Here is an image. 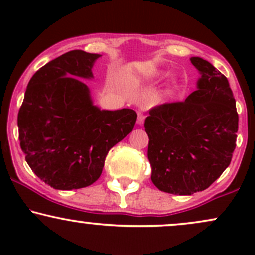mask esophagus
Listing matches in <instances>:
<instances>
[{
	"mask_svg": "<svg viewBox=\"0 0 255 255\" xmlns=\"http://www.w3.org/2000/svg\"><path fill=\"white\" fill-rule=\"evenodd\" d=\"M144 121H145V115L141 113V111H139V113H137V121H136L137 125L141 126L144 124Z\"/></svg>",
	"mask_w": 255,
	"mask_h": 255,
	"instance_id": "esophagus-1",
	"label": "esophagus"
}]
</instances>
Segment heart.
<instances>
[{"label":"heart","instance_id":"obj_1","mask_svg":"<svg viewBox=\"0 0 255 255\" xmlns=\"http://www.w3.org/2000/svg\"><path fill=\"white\" fill-rule=\"evenodd\" d=\"M160 74H162V72L158 68H150L145 72V75L148 79H157L160 77ZM177 86L178 85L176 79H170V80L168 81V84H166V92H168L169 95H171V93H174L175 91H176Z\"/></svg>","mask_w":255,"mask_h":255}]
</instances>
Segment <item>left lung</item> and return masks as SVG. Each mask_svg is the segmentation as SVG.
<instances>
[{
    "label": "left lung",
    "mask_w": 255,
    "mask_h": 255,
    "mask_svg": "<svg viewBox=\"0 0 255 255\" xmlns=\"http://www.w3.org/2000/svg\"><path fill=\"white\" fill-rule=\"evenodd\" d=\"M197 91L184 102L150 110L145 120L151 180L159 191L192 195L223 174L236 147L239 115L228 79L209 61L191 57Z\"/></svg>",
    "instance_id": "1"
}]
</instances>
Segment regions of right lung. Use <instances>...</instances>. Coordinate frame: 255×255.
<instances>
[{"label":"right lung","mask_w":255,"mask_h":255,"mask_svg":"<svg viewBox=\"0 0 255 255\" xmlns=\"http://www.w3.org/2000/svg\"><path fill=\"white\" fill-rule=\"evenodd\" d=\"M99 54L73 50L34 73L17 115L27 164L55 189L71 191L98 180L113 146L133 130L131 109L101 110L83 79H92Z\"/></svg>","instance_id":"1"}]
</instances>
